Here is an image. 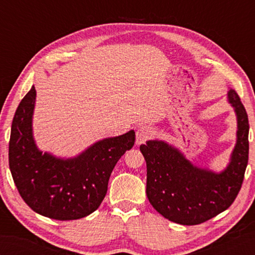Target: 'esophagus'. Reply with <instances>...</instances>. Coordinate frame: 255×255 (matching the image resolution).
I'll list each match as a JSON object with an SVG mask.
<instances>
[{"mask_svg": "<svg viewBox=\"0 0 255 255\" xmlns=\"http://www.w3.org/2000/svg\"><path fill=\"white\" fill-rule=\"evenodd\" d=\"M153 134V128L150 126H141L136 131V144L143 143L145 140Z\"/></svg>", "mask_w": 255, "mask_h": 255, "instance_id": "34e87169", "label": "esophagus"}]
</instances>
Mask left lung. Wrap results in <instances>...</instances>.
I'll return each mask as SVG.
<instances>
[{
  "instance_id": "1",
  "label": "left lung",
  "mask_w": 255,
  "mask_h": 255,
  "mask_svg": "<svg viewBox=\"0 0 255 255\" xmlns=\"http://www.w3.org/2000/svg\"><path fill=\"white\" fill-rule=\"evenodd\" d=\"M227 100L236 114L237 139L229 163L220 172L194 164L164 140H148L140 145L147 163V197L173 223H205L229 208L240 191L249 158L248 114L235 90L229 88Z\"/></svg>"
}]
</instances>
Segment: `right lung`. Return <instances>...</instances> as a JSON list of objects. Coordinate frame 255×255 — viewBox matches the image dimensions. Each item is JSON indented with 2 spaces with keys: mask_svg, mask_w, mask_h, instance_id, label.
Wrapping results in <instances>:
<instances>
[{
  "mask_svg": "<svg viewBox=\"0 0 255 255\" xmlns=\"http://www.w3.org/2000/svg\"><path fill=\"white\" fill-rule=\"evenodd\" d=\"M32 85L16 110L10 128L8 163L24 202L37 214L57 220L89 216L104 199L114 166L134 143V131L101 139L75 156L62 158L36 143Z\"/></svg>",
  "mask_w": 255,
  "mask_h": 255,
  "instance_id": "right-lung-1",
  "label": "right lung"
}]
</instances>
